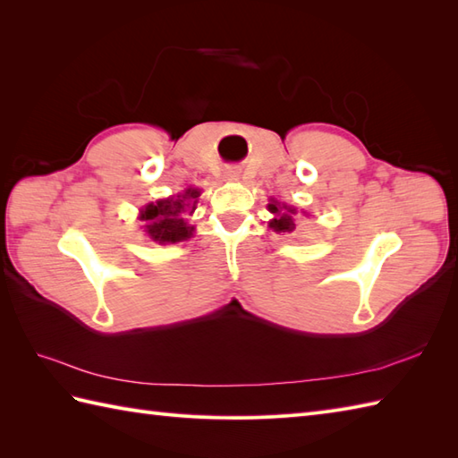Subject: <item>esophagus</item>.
I'll use <instances>...</instances> for the list:
<instances>
[{
  "instance_id": "esophagus-1",
  "label": "esophagus",
  "mask_w": 458,
  "mask_h": 458,
  "mask_svg": "<svg viewBox=\"0 0 458 458\" xmlns=\"http://www.w3.org/2000/svg\"><path fill=\"white\" fill-rule=\"evenodd\" d=\"M226 174H228V177H230V179H236V177H238V171H236L234 167H230V169L226 171Z\"/></svg>"
}]
</instances>
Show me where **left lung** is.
<instances>
[{"mask_svg":"<svg viewBox=\"0 0 458 458\" xmlns=\"http://www.w3.org/2000/svg\"><path fill=\"white\" fill-rule=\"evenodd\" d=\"M269 212L277 214V218H274L269 222V228H274V232H284V234H291L295 230V220L293 214L295 208H277V204H269Z\"/></svg>","mask_w":458,"mask_h":458,"instance_id":"1","label":"left lung"}]
</instances>
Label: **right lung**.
<instances>
[{
    "label": "right lung",
    "instance_id": "1",
    "mask_svg": "<svg viewBox=\"0 0 458 458\" xmlns=\"http://www.w3.org/2000/svg\"><path fill=\"white\" fill-rule=\"evenodd\" d=\"M199 194V191L189 189L177 199L173 197L148 204L141 210V220L145 222V232H148L149 238L153 242H159V244H174V242L191 238L194 228L187 226L182 216L194 210Z\"/></svg>",
    "mask_w": 458,
    "mask_h": 458
}]
</instances>
